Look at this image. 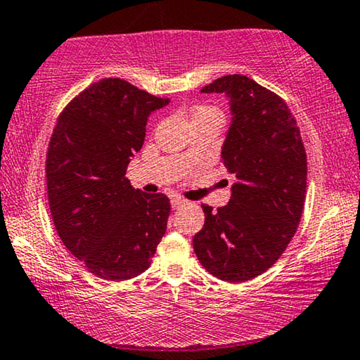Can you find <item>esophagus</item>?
Wrapping results in <instances>:
<instances>
[{
  "instance_id": "1",
  "label": "esophagus",
  "mask_w": 360,
  "mask_h": 360,
  "mask_svg": "<svg viewBox=\"0 0 360 360\" xmlns=\"http://www.w3.org/2000/svg\"><path fill=\"white\" fill-rule=\"evenodd\" d=\"M170 203H172V208H174V210H179V208H181V206H185L186 200L180 198V196H174V198L170 200Z\"/></svg>"
}]
</instances>
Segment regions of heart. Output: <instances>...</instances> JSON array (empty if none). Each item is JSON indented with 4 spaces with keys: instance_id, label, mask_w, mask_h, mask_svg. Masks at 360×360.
<instances>
[{
    "instance_id": "heart-1",
    "label": "heart",
    "mask_w": 360,
    "mask_h": 360,
    "mask_svg": "<svg viewBox=\"0 0 360 360\" xmlns=\"http://www.w3.org/2000/svg\"><path fill=\"white\" fill-rule=\"evenodd\" d=\"M190 117H191V124H193V122H200V121L223 120V115H221V111L216 106L196 105L193 110H191Z\"/></svg>"
}]
</instances>
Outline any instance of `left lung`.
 Listing matches in <instances>:
<instances>
[{
  "label": "left lung",
  "mask_w": 360,
  "mask_h": 360,
  "mask_svg": "<svg viewBox=\"0 0 360 360\" xmlns=\"http://www.w3.org/2000/svg\"><path fill=\"white\" fill-rule=\"evenodd\" d=\"M229 98L231 126L221 150L236 175L218 211L201 205L205 224L193 238L200 264L226 282H245L280 259L297 233L307 193V152L297 121L278 95L244 75L201 88Z\"/></svg>",
  "instance_id": "left-lung-1"
}]
</instances>
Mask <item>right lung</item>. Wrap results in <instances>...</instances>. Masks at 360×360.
Listing matches in <instances>:
<instances>
[{
	"instance_id": "add662e5",
	"label": "right lung",
	"mask_w": 360,
	"mask_h": 360,
	"mask_svg": "<svg viewBox=\"0 0 360 360\" xmlns=\"http://www.w3.org/2000/svg\"><path fill=\"white\" fill-rule=\"evenodd\" d=\"M121 78H103L63 108L49 142L46 174L58 238L96 277L122 282L149 269L170 201L126 179L147 117L169 105Z\"/></svg>"
}]
</instances>
